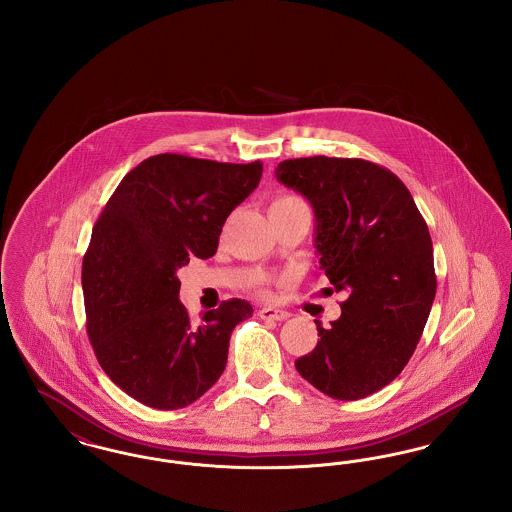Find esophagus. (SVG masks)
<instances>
[{
  "instance_id": "esophagus-1",
  "label": "esophagus",
  "mask_w": 512,
  "mask_h": 512,
  "mask_svg": "<svg viewBox=\"0 0 512 512\" xmlns=\"http://www.w3.org/2000/svg\"><path fill=\"white\" fill-rule=\"evenodd\" d=\"M259 317L268 320V322H280V320H286L290 315L284 313V311H276V309H261Z\"/></svg>"
}]
</instances>
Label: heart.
<instances>
[{"mask_svg":"<svg viewBox=\"0 0 512 512\" xmlns=\"http://www.w3.org/2000/svg\"><path fill=\"white\" fill-rule=\"evenodd\" d=\"M299 201H303V199H299V197H295V195H282V197H276L274 201H272V205H290V203H299ZM270 205V207H272ZM270 282H268L267 278H259L257 280V290L261 293H265V295H270Z\"/></svg>","mask_w":512,"mask_h":512,"instance_id":"1","label":"heart"}]
</instances>
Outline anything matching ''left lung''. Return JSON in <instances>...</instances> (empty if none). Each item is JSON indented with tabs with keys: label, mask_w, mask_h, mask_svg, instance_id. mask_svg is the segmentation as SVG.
<instances>
[{
	"label": "left lung",
	"mask_w": 512,
	"mask_h": 512,
	"mask_svg": "<svg viewBox=\"0 0 512 512\" xmlns=\"http://www.w3.org/2000/svg\"><path fill=\"white\" fill-rule=\"evenodd\" d=\"M276 178L311 201L320 268L347 292L295 368L332 399H363L401 374L426 326L438 288L428 224L407 186L365 159H288Z\"/></svg>",
	"instance_id": "8db88e82"
}]
</instances>
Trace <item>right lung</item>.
Returning a JSON list of instances; mask_svg holds the SVG:
<instances>
[{
  "label": "right lung",
  "mask_w": 512,
  "mask_h": 512,
  "mask_svg": "<svg viewBox=\"0 0 512 512\" xmlns=\"http://www.w3.org/2000/svg\"><path fill=\"white\" fill-rule=\"evenodd\" d=\"M263 163L161 153L128 172L109 197L82 261L86 330L105 374L151 409L188 407L224 372L244 299L192 320L176 270L209 259L228 215L251 194Z\"/></svg>",
  "instance_id": "add662e5"
}]
</instances>
